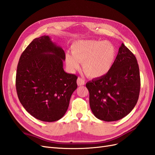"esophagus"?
Wrapping results in <instances>:
<instances>
[{
  "mask_svg": "<svg viewBox=\"0 0 155 155\" xmlns=\"http://www.w3.org/2000/svg\"><path fill=\"white\" fill-rule=\"evenodd\" d=\"M77 83L78 86H82L85 85V79L83 78H80L79 77L78 78V80H77Z\"/></svg>",
  "mask_w": 155,
  "mask_h": 155,
  "instance_id": "esophagus-1",
  "label": "esophagus"
}]
</instances>
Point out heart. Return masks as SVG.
Returning <instances> with one entry per match:
<instances>
[{"mask_svg":"<svg viewBox=\"0 0 155 155\" xmlns=\"http://www.w3.org/2000/svg\"><path fill=\"white\" fill-rule=\"evenodd\" d=\"M72 54H66V63L71 70L79 68L83 63L84 72L91 78L105 76L109 72L115 61L116 50L109 41L81 40L71 46Z\"/></svg>","mask_w":155,"mask_h":155,"instance_id":"heart-1","label":"heart"}]
</instances>
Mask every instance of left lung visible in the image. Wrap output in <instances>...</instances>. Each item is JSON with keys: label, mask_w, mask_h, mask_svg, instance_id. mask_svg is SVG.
I'll use <instances>...</instances> for the list:
<instances>
[{"label": "left lung", "mask_w": 155, "mask_h": 155, "mask_svg": "<svg viewBox=\"0 0 155 155\" xmlns=\"http://www.w3.org/2000/svg\"><path fill=\"white\" fill-rule=\"evenodd\" d=\"M89 103L97 118L119 120L132 110L140 90L138 64L134 55L122 43L109 72L86 84Z\"/></svg>", "instance_id": "left-lung-1"}]
</instances>
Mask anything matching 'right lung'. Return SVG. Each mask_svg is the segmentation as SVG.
Segmentation results:
<instances>
[{
    "instance_id": "add662e5",
    "label": "right lung",
    "mask_w": 155,
    "mask_h": 155,
    "mask_svg": "<svg viewBox=\"0 0 155 155\" xmlns=\"http://www.w3.org/2000/svg\"><path fill=\"white\" fill-rule=\"evenodd\" d=\"M64 50L44 35L35 38L18 61L15 85L26 110L37 120L52 122L64 115L78 77L64 71Z\"/></svg>"
}]
</instances>
